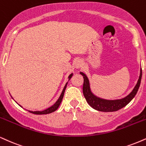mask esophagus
<instances>
[{"label":"esophagus","instance_id":"esophagus-1","mask_svg":"<svg viewBox=\"0 0 146 146\" xmlns=\"http://www.w3.org/2000/svg\"><path fill=\"white\" fill-rule=\"evenodd\" d=\"M82 65H83V62H82V60H77L76 62H75V67H76L77 68H80L81 66H82Z\"/></svg>","mask_w":146,"mask_h":146}]
</instances>
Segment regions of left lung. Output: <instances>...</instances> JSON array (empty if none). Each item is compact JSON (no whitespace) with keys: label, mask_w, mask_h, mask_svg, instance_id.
Instances as JSON below:
<instances>
[{"label":"left lung","mask_w":146,"mask_h":146,"mask_svg":"<svg viewBox=\"0 0 146 146\" xmlns=\"http://www.w3.org/2000/svg\"><path fill=\"white\" fill-rule=\"evenodd\" d=\"M80 73L81 75H83L84 78L83 94L84 96H85V99L88 102V103L92 108H94L96 110H98V111L110 112L115 111L125 107L135 97V96L136 95L137 92L139 90V88L140 86V84H141L142 70L141 69V73H140L139 79L137 84L135 86V88L133 89V90L131 92V94H129L127 96H126L124 99L115 100V101H109V100L101 99L94 96L90 91V86H89V81L88 80L87 77L83 73Z\"/></svg>","instance_id":"left-lung-1"}]
</instances>
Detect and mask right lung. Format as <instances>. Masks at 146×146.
I'll return each mask as SVG.
<instances>
[{
    "label": "right lung",
    "instance_id": "1",
    "mask_svg": "<svg viewBox=\"0 0 146 146\" xmlns=\"http://www.w3.org/2000/svg\"><path fill=\"white\" fill-rule=\"evenodd\" d=\"M72 75H70V76L68 77L69 78H71ZM66 85H67V83L66 84L65 86H64V89H63L62 92V94H61L60 96L59 97L58 100L57 101H56V103L54 104V105H52V107H50V108H49L48 109H47V110H43V111H29L31 113H33L34 114H36V115H42V114H48V113H52V112L55 111L56 110H57L58 108V107L60 106V105L61 102H62V100L63 99V96H64V91H65V89H66Z\"/></svg>",
    "mask_w": 146,
    "mask_h": 146
}]
</instances>
